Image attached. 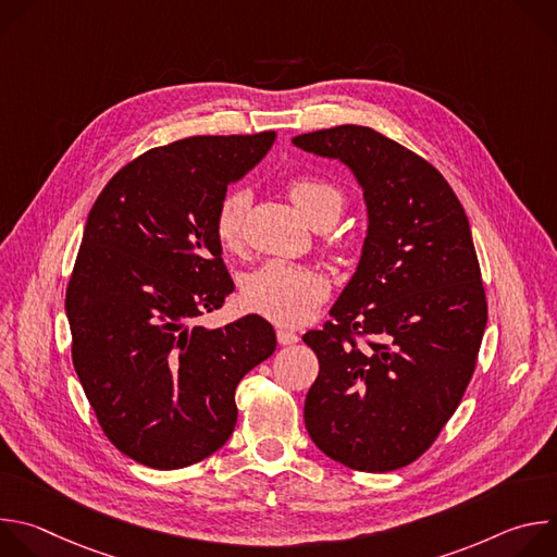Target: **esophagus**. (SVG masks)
Returning <instances> with one entry per match:
<instances>
[{
    "instance_id": "obj_1",
    "label": "esophagus",
    "mask_w": 557,
    "mask_h": 557,
    "mask_svg": "<svg viewBox=\"0 0 557 557\" xmlns=\"http://www.w3.org/2000/svg\"><path fill=\"white\" fill-rule=\"evenodd\" d=\"M277 342L282 346H290V344H297L299 342V335L290 329H277Z\"/></svg>"
}]
</instances>
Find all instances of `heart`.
<instances>
[{"mask_svg": "<svg viewBox=\"0 0 557 557\" xmlns=\"http://www.w3.org/2000/svg\"><path fill=\"white\" fill-rule=\"evenodd\" d=\"M286 194L295 209L312 224H333L344 211V191L317 176H293L286 183ZM249 207L245 191L226 194L213 215V231L224 251L243 247V224ZM329 293L326 280L308 269L286 262H267L247 275L243 284L245 304L277 324H301L324 301Z\"/></svg>", "mask_w": 557, "mask_h": 557, "instance_id": "obj_1", "label": "heart"}]
</instances>
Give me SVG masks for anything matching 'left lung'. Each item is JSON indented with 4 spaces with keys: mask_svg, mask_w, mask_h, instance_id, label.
Segmentation results:
<instances>
[{
    "mask_svg": "<svg viewBox=\"0 0 557 557\" xmlns=\"http://www.w3.org/2000/svg\"><path fill=\"white\" fill-rule=\"evenodd\" d=\"M293 145L344 163L368 211L333 320L301 337L320 359L306 430L350 469L406 467L456 412L487 326L469 220L438 170L372 127L337 125Z\"/></svg>",
    "mask_w": 557,
    "mask_h": 557,
    "instance_id": "left-lung-1",
    "label": "left lung"
}]
</instances>
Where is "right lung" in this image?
Masks as SVG:
<instances>
[{
  "label": "right lung",
  "mask_w": 557,
  "mask_h": 557,
  "mask_svg": "<svg viewBox=\"0 0 557 557\" xmlns=\"http://www.w3.org/2000/svg\"><path fill=\"white\" fill-rule=\"evenodd\" d=\"M275 136H189L149 149L90 209L65 293L72 363L106 436L140 465L181 469L220 449L237 421V383L275 352L260 314L191 326L235 288L215 209Z\"/></svg>",
  "instance_id": "add662e5"
}]
</instances>
